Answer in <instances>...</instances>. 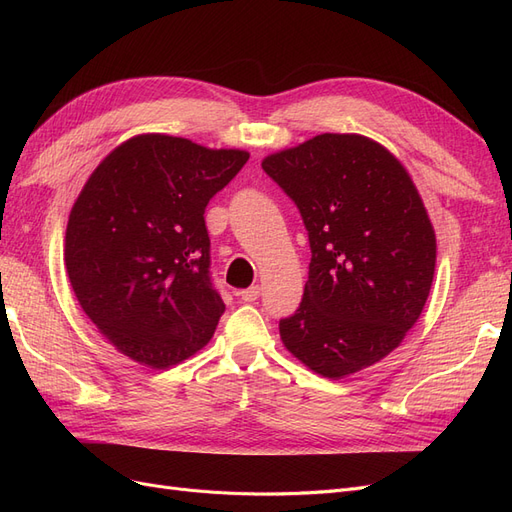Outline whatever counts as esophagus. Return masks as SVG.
<instances>
[{
    "mask_svg": "<svg viewBox=\"0 0 512 512\" xmlns=\"http://www.w3.org/2000/svg\"><path fill=\"white\" fill-rule=\"evenodd\" d=\"M239 297H241L243 301H256V299L260 297V286H258V284H254V286H250V288L241 290V292H239Z\"/></svg>",
    "mask_w": 512,
    "mask_h": 512,
    "instance_id": "1",
    "label": "esophagus"
}]
</instances>
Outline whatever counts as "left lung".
Returning a JSON list of instances; mask_svg holds the SVG:
<instances>
[{
    "instance_id": "8db88e82",
    "label": "left lung",
    "mask_w": 512,
    "mask_h": 512,
    "mask_svg": "<svg viewBox=\"0 0 512 512\" xmlns=\"http://www.w3.org/2000/svg\"><path fill=\"white\" fill-rule=\"evenodd\" d=\"M307 228L309 275L284 346L324 378L378 363L414 327L436 271V232L406 168L361 134H318L262 160Z\"/></svg>"
}]
</instances>
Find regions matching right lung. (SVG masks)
Masks as SVG:
<instances>
[{"instance_id": "1", "label": "right lung", "mask_w": 512, "mask_h": 512, "mask_svg": "<svg viewBox=\"0 0 512 512\" xmlns=\"http://www.w3.org/2000/svg\"><path fill=\"white\" fill-rule=\"evenodd\" d=\"M250 153L141 134L87 179L66 228V269L83 312L121 354L173 367L209 344L224 301L211 282L209 200Z\"/></svg>"}]
</instances>
